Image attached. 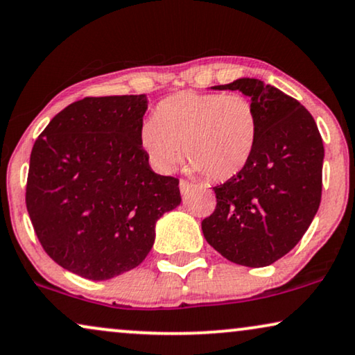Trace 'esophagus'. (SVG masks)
I'll return each mask as SVG.
<instances>
[{
    "label": "esophagus",
    "mask_w": 355,
    "mask_h": 355,
    "mask_svg": "<svg viewBox=\"0 0 355 355\" xmlns=\"http://www.w3.org/2000/svg\"><path fill=\"white\" fill-rule=\"evenodd\" d=\"M191 190V183L187 182V180H180V191L182 195H187L188 191Z\"/></svg>",
    "instance_id": "1"
}]
</instances>
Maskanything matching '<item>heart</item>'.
Listing matches in <instances>:
<instances>
[{
  "label": "heart",
  "instance_id": "b5f03b06",
  "mask_svg": "<svg viewBox=\"0 0 355 355\" xmlns=\"http://www.w3.org/2000/svg\"><path fill=\"white\" fill-rule=\"evenodd\" d=\"M258 139L253 103L240 94H173L155 107L139 133L141 148L162 173L173 172L182 159L209 180L239 175L252 159Z\"/></svg>",
  "mask_w": 355,
  "mask_h": 355
}]
</instances>
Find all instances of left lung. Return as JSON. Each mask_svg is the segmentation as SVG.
Here are the masks:
<instances>
[{"mask_svg":"<svg viewBox=\"0 0 355 355\" xmlns=\"http://www.w3.org/2000/svg\"><path fill=\"white\" fill-rule=\"evenodd\" d=\"M211 89L250 97L258 139L247 167L214 187L217 206L202 234L229 261L268 266L300 242L318 211L323 141L310 112L271 84L240 78Z\"/></svg>","mask_w":355,"mask_h":355,"instance_id":"8db88e82","label":"left lung"}]
</instances>
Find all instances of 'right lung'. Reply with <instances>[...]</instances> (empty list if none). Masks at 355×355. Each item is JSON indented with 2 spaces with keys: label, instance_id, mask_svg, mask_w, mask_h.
<instances>
[{
  "label": "right lung",
  "instance_id": "right-lung-1",
  "mask_svg": "<svg viewBox=\"0 0 355 355\" xmlns=\"http://www.w3.org/2000/svg\"><path fill=\"white\" fill-rule=\"evenodd\" d=\"M148 97H86L61 110L31 154L26 205L42 247L61 268L107 281L139 266L155 222L180 206L178 180L141 148Z\"/></svg>",
  "mask_w": 355,
  "mask_h": 355
}]
</instances>
